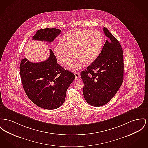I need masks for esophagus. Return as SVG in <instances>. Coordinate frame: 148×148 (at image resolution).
Returning a JSON list of instances; mask_svg holds the SVG:
<instances>
[{
    "label": "esophagus",
    "instance_id": "1",
    "mask_svg": "<svg viewBox=\"0 0 148 148\" xmlns=\"http://www.w3.org/2000/svg\"><path fill=\"white\" fill-rule=\"evenodd\" d=\"M74 75H75V79H78L80 78V74H79V73H78V72H75V73H74Z\"/></svg>",
    "mask_w": 148,
    "mask_h": 148
}]
</instances>
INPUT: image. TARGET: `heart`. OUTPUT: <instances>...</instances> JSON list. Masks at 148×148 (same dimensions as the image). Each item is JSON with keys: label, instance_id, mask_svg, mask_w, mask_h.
I'll list each match as a JSON object with an SVG mask.
<instances>
[{"label": "heart", "instance_id": "1", "mask_svg": "<svg viewBox=\"0 0 148 148\" xmlns=\"http://www.w3.org/2000/svg\"><path fill=\"white\" fill-rule=\"evenodd\" d=\"M103 37L97 29H75L71 30L61 38V43L53 48V53L61 64L71 71L80 69L85 64L90 65L95 61L102 50Z\"/></svg>", "mask_w": 148, "mask_h": 148}]
</instances>
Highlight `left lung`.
<instances>
[{
    "label": "left lung",
    "instance_id": "1",
    "mask_svg": "<svg viewBox=\"0 0 148 148\" xmlns=\"http://www.w3.org/2000/svg\"><path fill=\"white\" fill-rule=\"evenodd\" d=\"M107 37L96 60L80 73L84 83L83 95L88 104L99 107L113 98L123 79V59L121 46L108 29L103 28Z\"/></svg>",
    "mask_w": 148,
    "mask_h": 148
}]
</instances>
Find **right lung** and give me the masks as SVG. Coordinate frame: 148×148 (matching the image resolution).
Masks as SVG:
<instances>
[{
	"instance_id": "obj_1",
	"label": "right lung",
	"mask_w": 148,
	"mask_h": 148,
	"mask_svg": "<svg viewBox=\"0 0 148 148\" xmlns=\"http://www.w3.org/2000/svg\"><path fill=\"white\" fill-rule=\"evenodd\" d=\"M61 32L56 28L38 30L32 40L52 42ZM20 75L23 89L29 99L36 106L46 110L60 107L65 99L66 92L75 75L58 64L50 49L45 61L32 62L26 58L21 61Z\"/></svg>"
}]
</instances>
